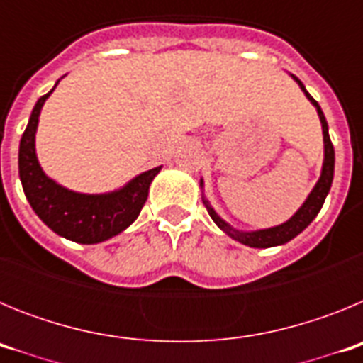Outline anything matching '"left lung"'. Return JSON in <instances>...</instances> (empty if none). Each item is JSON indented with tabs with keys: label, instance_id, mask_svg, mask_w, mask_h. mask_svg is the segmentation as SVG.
Wrapping results in <instances>:
<instances>
[{
	"label": "left lung",
	"instance_id": "obj_1",
	"mask_svg": "<svg viewBox=\"0 0 363 363\" xmlns=\"http://www.w3.org/2000/svg\"><path fill=\"white\" fill-rule=\"evenodd\" d=\"M296 79V83L300 85V89L306 92V96L309 98L311 104L316 107L318 111V116L320 121H322V130H323V147H325V158H323V167H322V176H320L318 184L314 185V189L311 191L309 198L306 200V203L301 205L298 213L291 218L289 221H285L281 225L278 227H271V229H264V230H255V233H242V230H236L225 223V221L221 220L214 209L207 203V200H203L205 209L209 213V216L213 218L214 223L220 227L221 230L225 234H229L230 238L236 240V242L243 243V245H249V247H258V249H267V247H274V245H281V243H287L289 240H293L294 236L301 233V230L306 229L309 225L311 221L316 218V214L320 213L322 209L323 201H325L327 194H329V189H331L333 184V174H335V149H333V143H331V138H329V129H327V121L325 116H323L322 108H320L318 101L306 91V86L296 76H293ZM201 185V184H200Z\"/></svg>",
	"mask_w": 363,
	"mask_h": 363
}]
</instances>
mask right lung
I'll list each match as a JSON object with an SVG mask.
<instances>
[{"label": "right lung", "instance_id": "1", "mask_svg": "<svg viewBox=\"0 0 363 363\" xmlns=\"http://www.w3.org/2000/svg\"><path fill=\"white\" fill-rule=\"evenodd\" d=\"M52 91L38 99L19 142V179L25 196L45 225L63 238L76 243L105 242L127 229L142 213L149 196L150 182L162 167L136 176L123 189L108 194H79L47 178L38 163L34 136L41 107Z\"/></svg>", "mask_w": 363, "mask_h": 363}]
</instances>
